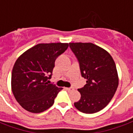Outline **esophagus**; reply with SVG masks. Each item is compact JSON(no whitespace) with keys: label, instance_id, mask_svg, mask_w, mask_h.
Wrapping results in <instances>:
<instances>
[{"label":"esophagus","instance_id":"1","mask_svg":"<svg viewBox=\"0 0 133 133\" xmlns=\"http://www.w3.org/2000/svg\"><path fill=\"white\" fill-rule=\"evenodd\" d=\"M65 89H66V90H68V91H69V92L74 90V89L73 88V87H70V88H65Z\"/></svg>","mask_w":133,"mask_h":133}]
</instances>
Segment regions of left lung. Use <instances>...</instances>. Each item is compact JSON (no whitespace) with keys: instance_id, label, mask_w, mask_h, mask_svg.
I'll use <instances>...</instances> for the list:
<instances>
[{"instance_id":"obj_1","label":"left lung","mask_w":133,"mask_h":133,"mask_svg":"<svg viewBox=\"0 0 133 133\" xmlns=\"http://www.w3.org/2000/svg\"><path fill=\"white\" fill-rule=\"evenodd\" d=\"M87 84L78 92L75 107L85 114L100 111L110 103L119 85L116 64L104 49L92 43H69Z\"/></svg>"}]
</instances>
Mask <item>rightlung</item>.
Returning <instances> with one entry per match:
<instances>
[{
    "instance_id": "right-lung-1",
    "label": "right lung",
    "mask_w": 133,
    "mask_h": 133,
    "mask_svg": "<svg viewBox=\"0 0 133 133\" xmlns=\"http://www.w3.org/2000/svg\"><path fill=\"white\" fill-rule=\"evenodd\" d=\"M68 43L38 44L22 54L11 74V90L16 101L31 113L49 108L63 88L49 84L55 59L68 47Z\"/></svg>"
}]
</instances>
